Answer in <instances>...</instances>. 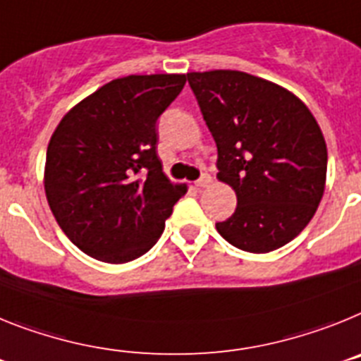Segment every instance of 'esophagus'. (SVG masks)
Instances as JSON below:
<instances>
[{
	"label": "esophagus",
	"mask_w": 361,
	"mask_h": 361,
	"mask_svg": "<svg viewBox=\"0 0 361 361\" xmlns=\"http://www.w3.org/2000/svg\"><path fill=\"white\" fill-rule=\"evenodd\" d=\"M211 176H209V174H202V176H200V180H196L194 181V185H196V187H207V185H211Z\"/></svg>",
	"instance_id": "1"
}]
</instances>
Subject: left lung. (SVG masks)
Listing matches in <instances>:
<instances>
[{
    "label": "left lung",
    "mask_w": 361,
    "mask_h": 361,
    "mask_svg": "<svg viewBox=\"0 0 361 361\" xmlns=\"http://www.w3.org/2000/svg\"><path fill=\"white\" fill-rule=\"evenodd\" d=\"M218 147V178L236 192L218 233L247 252L280 249L302 233L324 196L327 145L305 103L240 71L187 74Z\"/></svg>",
    "instance_id": "left-lung-1"
}]
</instances>
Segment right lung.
Segmentation results:
<instances>
[{"label": "right lung", "instance_id": "add662e5", "mask_svg": "<svg viewBox=\"0 0 361 361\" xmlns=\"http://www.w3.org/2000/svg\"><path fill=\"white\" fill-rule=\"evenodd\" d=\"M185 81V74L118 78L56 127L47 149V202L85 255L106 263L140 258L187 192L163 174L156 154V121Z\"/></svg>", "mask_w": 361, "mask_h": 361}]
</instances>
